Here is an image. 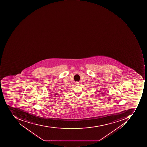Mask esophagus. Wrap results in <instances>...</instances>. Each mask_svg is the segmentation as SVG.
Returning <instances> with one entry per match:
<instances>
[{
    "mask_svg": "<svg viewBox=\"0 0 147 147\" xmlns=\"http://www.w3.org/2000/svg\"><path fill=\"white\" fill-rule=\"evenodd\" d=\"M76 85L79 86L80 85V83L79 82H76Z\"/></svg>",
    "mask_w": 147,
    "mask_h": 147,
    "instance_id": "1",
    "label": "esophagus"
}]
</instances>
